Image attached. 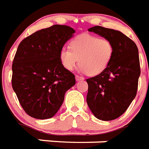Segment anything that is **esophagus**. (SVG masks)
Instances as JSON below:
<instances>
[{
  "label": "esophagus",
  "instance_id": "1",
  "mask_svg": "<svg viewBox=\"0 0 149 149\" xmlns=\"http://www.w3.org/2000/svg\"><path fill=\"white\" fill-rule=\"evenodd\" d=\"M76 80L77 81H79V80H84V78L82 77H79V76H78V75H76Z\"/></svg>",
  "mask_w": 149,
  "mask_h": 149
}]
</instances>
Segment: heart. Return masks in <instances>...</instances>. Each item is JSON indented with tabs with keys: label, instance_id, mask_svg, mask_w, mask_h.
I'll return each instance as SVG.
<instances>
[{
	"label": "heart",
	"instance_id": "heart-1",
	"mask_svg": "<svg viewBox=\"0 0 149 149\" xmlns=\"http://www.w3.org/2000/svg\"><path fill=\"white\" fill-rule=\"evenodd\" d=\"M70 49L62 48L59 59L62 66L72 70L79 62V72L96 76L104 72L112 61L114 47L109 40L98 36L81 34L70 44Z\"/></svg>",
	"mask_w": 149,
	"mask_h": 149
}]
</instances>
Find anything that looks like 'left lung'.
I'll list each match as a JSON object with an SVG mask.
<instances>
[{"instance_id":"1","label":"left lung","mask_w":149,"mask_h":149,"mask_svg":"<svg viewBox=\"0 0 149 149\" xmlns=\"http://www.w3.org/2000/svg\"><path fill=\"white\" fill-rule=\"evenodd\" d=\"M113 44L114 53L107 69L87 79V102L98 120H113L123 115L137 95L141 74L137 45L115 29L96 26L88 29Z\"/></svg>"}]
</instances>
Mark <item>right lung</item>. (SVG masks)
I'll list each match as a JSON object with an SVG mask.
<instances>
[{"instance_id": "obj_1", "label": "right lung", "mask_w": 149, "mask_h": 149, "mask_svg": "<svg viewBox=\"0 0 149 149\" xmlns=\"http://www.w3.org/2000/svg\"><path fill=\"white\" fill-rule=\"evenodd\" d=\"M75 30L54 25L35 32L19 44L12 63L11 84L20 105L35 119L53 117L75 76L62 66L59 52Z\"/></svg>"}]
</instances>
